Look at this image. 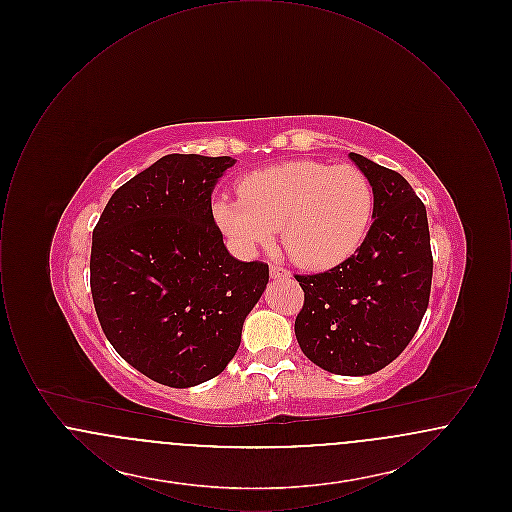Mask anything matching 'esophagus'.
<instances>
[{
  "label": "esophagus",
  "instance_id": "34e87169",
  "mask_svg": "<svg viewBox=\"0 0 512 512\" xmlns=\"http://www.w3.org/2000/svg\"><path fill=\"white\" fill-rule=\"evenodd\" d=\"M290 276V270H286L280 265H270V278L274 280H282V278H288Z\"/></svg>",
  "mask_w": 512,
  "mask_h": 512
}]
</instances>
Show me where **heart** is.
Here are the masks:
<instances>
[{"mask_svg":"<svg viewBox=\"0 0 512 512\" xmlns=\"http://www.w3.org/2000/svg\"><path fill=\"white\" fill-rule=\"evenodd\" d=\"M372 209V186L359 169L293 161L249 174L242 195L219 197L213 215L240 251L268 244L280 228L293 263L326 270L361 247Z\"/></svg>","mask_w":512,"mask_h":512,"instance_id":"obj_1","label":"heart"}]
</instances>
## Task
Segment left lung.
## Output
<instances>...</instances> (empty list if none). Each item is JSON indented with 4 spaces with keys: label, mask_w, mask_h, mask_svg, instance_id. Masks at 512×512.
Listing matches in <instances>:
<instances>
[{
    "label": "left lung",
    "mask_w": 512,
    "mask_h": 512,
    "mask_svg": "<svg viewBox=\"0 0 512 512\" xmlns=\"http://www.w3.org/2000/svg\"><path fill=\"white\" fill-rule=\"evenodd\" d=\"M372 186V226L338 267L297 274L305 303L295 338L315 365L366 376L397 359L430 301L434 259L424 203L399 172L349 153Z\"/></svg>",
    "instance_id": "left-lung-1"
}]
</instances>
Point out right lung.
<instances>
[{
    "label": "right lung",
    "instance_id": "add662e5",
    "mask_svg": "<svg viewBox=\"0 0 512 512\" xmlns=\"http://www.w3.org/2000/svg\"><path fill=\"white\" fill-rule=\"evenodd\" d=\"M236 159L171 153L111 195L92 234L99 324L128 365L169 388L207 382L234 359L268 265L234 259L211 194Z\"/></svg>",
    "mask_w": 512,
    "mask_h": 512
}]
</instances>
